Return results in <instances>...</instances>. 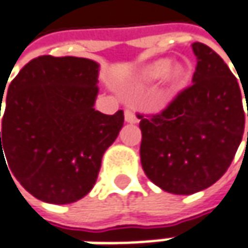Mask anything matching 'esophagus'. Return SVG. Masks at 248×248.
<instances>
[{"instance_id":"obj_1","label":"esophagus","mask_w":248,"mask_h":248,"mask_svg":"<svg viewBox=\"0 0 248 248\" xmlns=\"http://www.w3.org/2000/svg\"><path fill=\"white\" fill-rule=\"evenodd\" d=\"M124 121L129 122V124H136L138 122V116L133 112V109H130V108L124 109Z\"/></svg>"}]
</instances>
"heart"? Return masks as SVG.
<instances>
[{
	"label": "heart",
	"instance_id": "obj_1",
	"mask_svg": "<svg viewBox=\"0 0 248 248\" xmlns=\"http://www.w3.org/2000/svg\"><path fill=\"white\" fill-rule=\"evenodd\" d=\"M171 68V60L168 59H160L157 62H154L152 64L146 66L139 74V82L144 84V82H153V81L163 78ZM182 77V68L181 67H174L170 71V82L174 85L177 84L180 78Z\"/></svg>",
	"mask_w": 248,
	"mask_h": 248
}]
</instances>
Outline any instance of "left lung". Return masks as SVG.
<instances>
[{"label": "left lung", "instance_id": "left-lung-1", "mask_svg": "<svg viewBox=\"0 0 248 248\" xmlns=\"http://www.w3.org/2000/svg\"><path fill=\"white\" fill-rule=\"evenodd\" d=\"M192 50V84L160 113H138L141 167L150 181L177 195L195 194L217 181L244 133V88L216 51L199 42Z\"/></svg>", "mask_w": 248, "mask_h": 248}]
</instances>
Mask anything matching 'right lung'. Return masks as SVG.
Returning a JSON list of instances; mask_svg holds the SVG:
<instances>
[{
	"label": "right lung",
	"instance_id": "right-lung-1",
	"mask_svg": "<svg viewBox=\"0 0 248 248\" xmlns=\"http://www.w3.org/2000/svg\"><path fill=\"white\" fill-rule=\"evenodd\" d=\"M98 68L90 59L40 56L9 84L0 164H8L23 188L43 202L64 205L85 197L124 126V110H95Z\"/></svg>",
	"mask_w": 248,
	"mask_h": 248
}]
</instances>
